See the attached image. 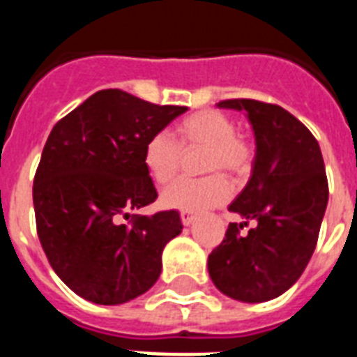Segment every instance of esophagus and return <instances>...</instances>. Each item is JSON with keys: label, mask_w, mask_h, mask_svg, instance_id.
Masks as SVG:
<instances>
[{"label": "esophagus", "mask_w": 357, "mask_h": 357, "mask_svg": "<svg viewBox=\"0 0 357 357\" xmlns=\"http://www.w3.org/2000/svg\"><path fill=\"white\" fill-rule=\"evenodd\" d=\"M181 222H183V226H190V224L195 222V215L192 213L181 211Z\"/></svg>", "instance_id": "34e87169"}]
</instances>
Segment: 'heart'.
Wrapping results in <instances>:
<instances>
[{"label":"heart","mask_w":357,"mask_h":357,"mask_svg":"<svg viewBox=\"0 0 357 357\" xmlns=\"http://www.w3.org/2000/svg\"><path fill=\"white\" fill-rule=\"evenodd\" d=\"M181 150L202 148V172L215 174L204 179H179L162 190L161 204L167 209L202 213L228 200V181L218 176L238 179L252 167V148L237 135V126L218 111H200L183 119L168 133L153 135L144 146L142 161L150 178L159 185L170 183L179 168Z\"/></svg>","instance_id":"heart-1"}]
</instances>
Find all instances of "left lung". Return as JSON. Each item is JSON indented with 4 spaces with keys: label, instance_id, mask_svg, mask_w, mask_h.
<instances>
[{
    "label": "left lung",
    "instance_id": "obj_1",
    "mask_svg": "<svg viewBox=\"0 0 357 357\" xmlns=\"http://www.w3.org/2000/svg\"><path fill=\"white\" fill-rule=\"evenodd\" d=\"M220 109L243 111L255 139L252 174L229 204L255 226L229 224L207 268L215 287L238 302H266L293 287L310 263L328 206V179L319 142L280 105L226 100Z\"/></svg>",
    "mask_w": 357,
    "mask_h": 357
}]
</instances>
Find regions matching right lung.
<instances>
[{
    "label": "right lung",
    "mask_w": 357,
    "mask_h": 357,
    "mask_svg": "<svg viewBox=\"0 0 357 357\" xmlns=\"http://www.w3.org/2000/svg\"><path fill=\"white\" fill-rule=\"evenodd\" d=\"M187 107L107 89L53 126L33 185L36 231L50 265L81 298L126 304L159 280L162 250L183 229L178 211H129L155 202L146 142Z\"/></svg>",
    "instance_id": "right-lung-1"
}]
</instances>
